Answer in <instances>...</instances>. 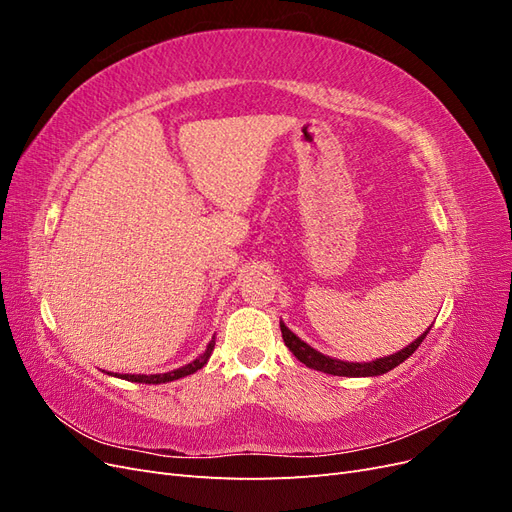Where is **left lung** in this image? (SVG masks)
Returning a JSON list of instances; mask_svg holds the SVG:
<instances>
[{
  "label": "left lung",
  "mask_w": 512,
  "mask_h": 512,
  "mask_svg": "<svg viewBox=\"0 0 512 512\" xmlns=\"http://www.w3.org/2000/svg\"><path fill=\"white\" fill-rule=\"evenodd\" d=\"M433 327V324H431ZM429 327V329H431ZM280 329H282V337H284V344L288 346V350L297 356V359L307 365L309 369H316V371H324V374H331V376H348V378H365V376H382L386 371H391L393 367H397L399 363H404L410 354H414V350L421 346L423 339L427 337L429 329L421 335L416 337L410 346H406L404 350H399L395 354L389 356H382V359H376L371 363H348V361H339V359H331V356L322 354L318 350H314L309 344H305L303 339H299L294 335L284 322H280Z\"/></svg>",
  "instance_id": "left-lung-1"
}]
</instances>
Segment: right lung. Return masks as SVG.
<instances>
[{
	"instance_id": "add662e5",
	"label": "right lung",
	"mask_w": 512,
	"mask_h": 512,
	"mask_svg": "<svg viewBox=\"0 0 512 512\" xmlns=\"http://www.w3.org/2000/svg\"><path fill=\"white\" fill-rule=\"evenodd\" d=\"M213 348H215V337L211 339L209 342V346H207V350L198 356V359H194L192 363H188V365H183V367H179V369H173V371H166V374H149V376H145V374H111V376H115V378H123V380H128V382H143V384H162V382H173V380H179V378H183V376H190V374H194V371H198V369H203L205 365H207V361H209V356H211V352H213Z\"/></svg>"
}]
</instances>
